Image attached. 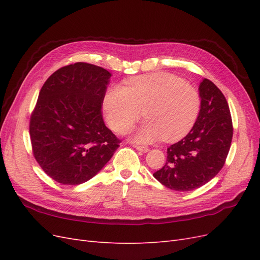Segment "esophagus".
<instances>
[{"instance_id": "esophagus-1", "label": "esophagus", "mask_w": 260, "mask_h": 260, "mask_svg": "<svg viewBox=\"0 0 260 260\" xmlns=\"http://www.w3.org/2000/svg\"><path fill=\"white\" fill-rule=\"evenodd\" d=\"M136 148L138 149V151H141L143 153H147L149 151V148L147 146H142V145H136Z\"/></svg>"}]
</instances>
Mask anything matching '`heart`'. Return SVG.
<instances>
[{"mask_svg":"<svg viewBox=\"0 0 260 260\" xmlns=\"http://www.w3.org/2000/svg\"><path fill=\"white\" fill-rule=\"evenodd\" d=\"M107 122L115 132L125 133L142 117L147 121L136 133V141L153 143L164 138L172 142L192 129L201 108L200 94L181 78L155 73L133 77L127 85H113L104 96Z\"/></svg>","mask_w":260,"mask_h":260,"instance_id":"b5f03b06","label":"heart"}]
</instances>
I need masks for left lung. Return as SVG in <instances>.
Masks as SVG:
<instances>
[{"mask_svg":"<svg viewBox=\"0 0 260 260\" xmlns=\"http://www.w3.org/2000/svg\"><path fill=\"white\" fill-rule=\"evenodd\" d=\"M201 109L193 128L167 148L165 166L154 172L159 182L175 191H192L221 170L231 146L233 125L228 102L208 79L200 83Z\"/></svg>","mask_w":260,"mask_h":260,"instance_id":"1","label":"left lung"}]
</instances>
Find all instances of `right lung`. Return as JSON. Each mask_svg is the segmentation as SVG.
<instances>
[{"label": "right lung", "instance_id": "1", "mask_svg": "<svg viewBox=\"0 0 260 260\" xmlns=\"http://www.w3.org/2000/svg\"><path fill=\"white\" fill-rule=\"evenodd\" d=\"M111 76L102 67L76 62L52 74L39 93L29 125L32 153L58 183L86 182L119 147L102 116Z\"/></svg>", "mask_w": 260, "mask_h": 260}]
</instances>
